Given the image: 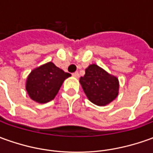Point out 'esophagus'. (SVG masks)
I'll list each match as a JSON object with an SVG mask.
<instances>
[{
  "mask_svg": "<svg viewBox=\"0 0 153 153\" xmlns=\"http://www.w3.org/2000/svg\"><path fill=\"white\" fill-rule=\"evenodd\" d=\"M72 76H73L74 77H76V78H78V77H79V73L77 72V71H76V72H74V73H72Z\"/></svg>",
  "mask_w": 153,
  "mask_h": 153,
  "instance_id": "1",
  "label": "esophagus"
}]
</instances>
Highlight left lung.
Segmentation results:
<instances>
[{"mask_svg": "<svg viewBox=\"0 0 153 153\" xmlns=\"http://www.w3.org/2000/svg\"><path fill=\"white\" fill-rule=\"evenodd\" d=\"M85 72L79 82L90 102L97 106H106L117 97V77L109 74L96 64L90 65Z\"/></svg>", "mask_w": 153, "mask_h": 153, "instance_id": "left-lung-1", "label": "left lung"}]
</instances>
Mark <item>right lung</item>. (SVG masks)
Returning <instances> with one entry per match:
<instances>
[{
	"label": "right lung",
	"instance_id": "obj_1",
	"mask_svg": "<svg viewBox=\"0 0 153 153\" xmlns=\"http://www.w3.org/2000/svg\"><path fill=\"white\" fill-rule=\"evenodd\" d=\"M69 76L70 73L50 62L31 71L26 79V90L36 102L46 103L55 98L63 82Z\"/></svg>",
	"mask_w": 153,
	"mask_h": 153
}]
</instances>
